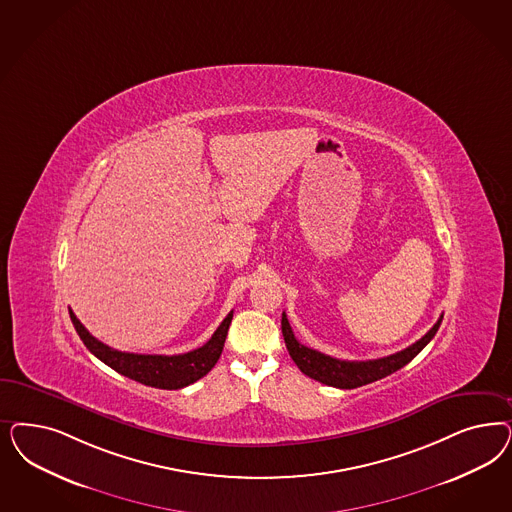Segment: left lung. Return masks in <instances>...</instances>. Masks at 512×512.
Instances as JSON below:
<instances>
[{"instance_id":"1","label":"left lung","mask_w":512,"mask_h":512,"mask_svg":"<svg viewBox=\"0 0 512 512\" xmlns=\"http://www.w3.org/2000/svg\"><path fill=\"white\" fill-rule=\"evenodd\" d=\"M443 322V314L439 316V320L435 322V326L411 347L384 356L379 360H367V362H345V360H337L331 358L328 354H322L318 350L301 345L294 335V331L290 328V322L286 318V313H282V335H284V343L292 356V360L299 367L301 373H305L307 377L318 380L322 384H328L333 388H358L363 384L375 382V380L384 379L392 373H396L397 369H401L403 365L413 360L414 356L428 345L429 341L435 337V333L439 330Z\"/></svg>"}]
</instances>
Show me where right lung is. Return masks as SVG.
I'll list each match as a JSON object with an SVG mask.
<instances>
[{"label": "right lung", "mask_w": 512, "mask_h": 512, "mask_svg": "<svg viewBox=\"0 0 512 512\" xmlns=\"http://www.w3.org/2000/svg\"><path fill=\"white\" fill-rule=\"evenodd\" d=\"M71 322L79 337L83 339L86 348L99 358L105 365L115 369L116 373L128 377V379L137 380L145 386L152 388H162V390H179L192 382L205 377L218 362L226 335L230 330L231 311L218 330L213 333V337L203 345L192 352L186 354H177V356H162V354H133V352H122L116 348L107 347L101 341H98L90 331L84 328L75 316L73 311H69Z\"/></svg>", "instance_id": "right-lung-1"}]
</instances>
